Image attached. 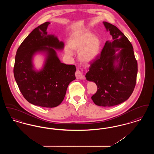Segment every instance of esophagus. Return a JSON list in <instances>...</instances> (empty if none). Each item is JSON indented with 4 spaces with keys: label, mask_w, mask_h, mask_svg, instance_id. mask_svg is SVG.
Instances as JSON below:
<instances>
[{
    "label": "esophagus",
    "mask_w": 154,
    "mask_h": 154,
    "mask_svg": "<svg viewBox=\"0 0 154 154\" xmlns=\"http://www.w3.org/2000/svg\"><path fill=\"white\" fill-rule=\"evenodd\" d=\"M75 77L77 79H79V80H84L85 79V77L82 73V72L79 69H77L75 72Z\"/></svg>",
    "instance_id": "34e87169"
}]
</instances>
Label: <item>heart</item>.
<instances>
[{"label": "heart", "mask_w": 154, "mask_h": 154, "mask_svg": "<svg viewBox=\"0 0 154 154\" xmlns=\"http://www.w3.org/2000/svg\"><path fill=\"white\" fill-rule=\"evenodd\" d=\"M69 46L72 50H80L79 58L82 62L88 63L94 60L100 54L102 42L100 38L94 36L92 33L85 32L72 38ZM66 51L69 55H73V52L69 48H66Z\"/></svg>", "instance_id": "obj_1"}]
</instances>
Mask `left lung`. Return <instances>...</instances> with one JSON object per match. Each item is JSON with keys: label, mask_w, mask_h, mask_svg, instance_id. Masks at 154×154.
<instances>
[{"label": "left lung", "mask_w": 154, "mask_h": 154, "mask_svg": "<svg viewBox=\"0 0 154 154\" xmlns=\"http://www.w3.org/2000/svg\"><path fill=\"white\" fill-rule=\"evenodd\" d=\"M103 23L112 40L106 42L85 77L97 85V92L91 97L94 103L111 107L124 102L132 95L136 82L137 62L132 44L124 34L110 23Z\"/></svg>", "instance_id": "obj_1"}]
</instances>
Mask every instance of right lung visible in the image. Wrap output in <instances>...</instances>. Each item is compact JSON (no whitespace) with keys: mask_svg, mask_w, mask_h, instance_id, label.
Wrapping results in <instances>:
<instances>
[{"mask_svg":"<svg viewBox=\"0 0 154 154\" xmlns=\"http://www.w3.org/2000/svg\"><path fill=\"white\" fill-rule=\"evenodd\" d=\"M50 22L33 30L16 53L14 67L15 80L22 95L30 103L47 108L59 106L66 95L69 84L75 79L74 65L59 60L56 50H63L64 43L54 35L47 34ZM37 53L45 56L40 69L33 65Z\"/></svg>","mask_w":154,"mask_h":154,"instance_id":"right-lung-1","label":"right lung"}]
</instances>
